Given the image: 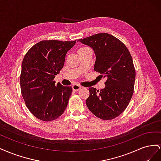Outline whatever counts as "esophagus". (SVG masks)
<instances>
[{
    "mask_svg": "<svg viewBox=\"0 0 161 161\" xmlns=\"http://www.w3.org/2000/svg\"><path fill=\"white\" fill-rule=\"evenodd\" d=\"M72 90L74 91H78L81 89V86H79V85H74L72 86Z\"/></svg>",
    "mask_w": 161,
    "mask_h": 161,
    "instance_id": "esophagus-1",
    "label": "esophagus"
}]
</instances>
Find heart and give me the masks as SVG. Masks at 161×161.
Wrapping results in <instances>:
<instances>
[{"label":"heart","instance_id":"b5f03b06","mask_svg":"<svg viewBox=\"0 0 161 161\" xmlns=\"http://www.w3.org/2000/svg\"><path fill=\"white\" fill-rule=\"evenodd\" d=\"M85 48H87V47H82V48H81V49H85ZM81 49H80V50H81Z\"/></svg>","mask_w":161,"mask_h":161}]
</instances>
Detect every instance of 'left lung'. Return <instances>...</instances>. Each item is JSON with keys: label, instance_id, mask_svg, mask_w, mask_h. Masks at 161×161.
<instances>
[{"label": "left lung", "instance_id": "obj_1", "mask_svg": "<svg viewBox=\"0 0 161 161\" xmlns=\"http://www.w3.org/2000/svg\"><path fill=\"white\" fill-rule=\"evenodd\" d=\"M78 41L93 49L94 70L101 78H106L104 89H89L86 106L97 118L113 119L126 109L133 95L136 72L132 58L124 43L109 33L95 34Z\"/></svg>", "mask_w": 161, "mask_h": 161}]
</instances>
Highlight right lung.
Segmentation results:
<instances>
[{"label":"right lung","instance_id":"obj_1","mask_svg":"<svg viewBox=\"0 0 161 161\" xmlns=\"http://www.w3.org/2000/svg\"><path fill=\"white\" fill-rule=\"evenodd\" d=\"M76 40H43L32 46L22 62L21 91L25 105L37 119L50 121L64 113L72 92L53 80Z\"/></svg>","mask_w":161,"mask_h":161}]
</instances>
